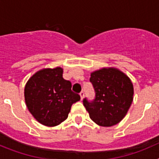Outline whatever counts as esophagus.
Listing matches in <instances>:
<instances>
[{
	"label": "esophagus",
	"instance_id": "obj_1",
	"mask_svg": "<svg viewBox=\"0 0 159 159\" xmlns=\"http://www.w3.org/2000/svg\"><path fill=\"white\" fill-rule=\"evenodd\" d=\"M80 95L81 99H83L84 98V92H81L80 93Z\"/></svg>",
	"mask_w": 159,
	"mask_h": 159
}]
</instances>
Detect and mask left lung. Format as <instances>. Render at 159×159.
<instances>
[{
	"label": "left lung",
	"instance_id": "obj_1",
	"mask_svg": "<svg viewBox=\"0 0 159 159\" xmlns=\"http://www.w3.org/2000/svg\"><path fill=\"white\" fill-rule=\"evenodd\" d=\"M95 92L94 100L84 99V106L92 121L111 127L125 117L133 101L134 88L130 78L115 67H103L91 73Z\"/></svg>",
	"mask_w": 159,
	"mask_h": 159
}]
</instances>
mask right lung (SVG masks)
<instances>
[{"mask_svg":"<svg viewBox=\"0 0 159 159\" xmlns=\"http://www.w3.org/2000/svg\"><path fill=\"white\" fill-rule=\"evenodd\" d=\"M25 99L32 116L41 124L55 127L68 116L71 105L80 99L71 91V83L63 78V68H44L25 85Z\"/></svg>","mask_w":159,"mask_h":159,"instance_id":"right-lung-1","label":"right lung"}]
</instances>
